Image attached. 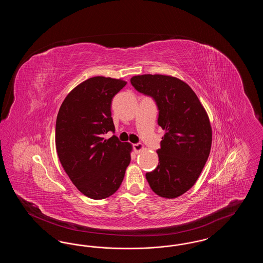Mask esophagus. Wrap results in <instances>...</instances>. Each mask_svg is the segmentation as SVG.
Returning a JSON list of instances; mask_svg holds the SVG:
<instances>
[{"label":"esophagus","instance_id":"34e87169","mask_svg":"<svg viewBox=\"0 0 263 263\" xmlns=\"http://www.w3.org/2000/svg\"><path fill=\"white\" fill-rule=\"evenodd\" d=\"M133 150L136 153L139 154L141 151L144 150V146L141 144V143H138V144H133Z\"/></svg>","mask_w":263,"mask_h":263}]
</instances>
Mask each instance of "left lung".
<instances>
[{
    "mask_svg": "<svg viewBox=\"0 0 263 263\" xmlns=\"http://www.w3.org/2000/svg\"><path fill=\"white\" fill-rule=\"evenodd\" d=\"M131 84L153 98L159 109L158 124L165 130L157 151L159 164L146 178L163 198H176L194 185L209 157L210 120L200 100L183 81L164 75L134 76Z\"/></svg>",
    "mask_w": 263,
    "mask_h": 263,
    "instance_id": "8db88e82",
    "label": "left lung"
}]
</instances>
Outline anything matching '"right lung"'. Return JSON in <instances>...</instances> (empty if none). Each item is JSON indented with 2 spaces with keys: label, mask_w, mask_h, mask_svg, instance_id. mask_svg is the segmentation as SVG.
<instances>
[{
  "label": "right lung",
  "mask_w": 263,
  "mask_h": 263,
  "mask_svg": "<svg viewBox=\"0 0 263 263\" xmlns=\"http://www.w3.org/2000/svg\"><path fill=\"white\" fill-rule=\"evenodd\" d=\"M127 82L93 77L72 89L56 119L55 144L64 171L76 187L91 199L112 195L122 183L132 145L115 135L111 100Z\"/></svg>",
  "instance_id": "add662e5"
}]
</instances>
